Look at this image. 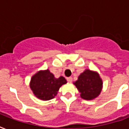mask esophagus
I'll use <instances>...</instances> for the list:
<instances>
[{
	"label": "esophagus",
	"instance_id": "1",
	"mask_svg": "<svg viewBox=\"0 0 129 129\" xmlns=\"http://www.w3.org/2000/svg\"><path fill=\"white\" fill-rule=\"evenodd\" d=\"M67 81H68V82H72V77L67 78Z\"/></svg>",
	"mask_w": 129,
	"mask_h": 129
}]
</instances>
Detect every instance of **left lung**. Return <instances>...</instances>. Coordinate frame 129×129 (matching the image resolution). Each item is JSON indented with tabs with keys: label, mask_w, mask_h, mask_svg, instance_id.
Returning <instances> with one entry per match:
<instances>
[{
	"label": "left lung",
	"mask_w": 129,
	"mask_h": 129,
	"mask_svg": "<svg viewBox=\"0 0 129 129\" xmlns=\"http://www.w3.org/2000/svg\"><path fill=\"white\" fill-rule=\"evenodd\" d=\"M80 96L85 100H93L100 94L102 88V81L98 73L86 70L74 83Z\"/></svg>",
	"instance_id": "1"
}]
</instances>
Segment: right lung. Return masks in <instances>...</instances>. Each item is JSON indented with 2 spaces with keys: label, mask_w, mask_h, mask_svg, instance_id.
Listing matches in <instances>:
<instances>
[{
  "label": "right lung",
  "mask_w": 129,
  "mask_h": 129,
  "mask_svg": "<svg viewBox=\"0 0 129 129\" xmlns=\"http://www.w3.org/2000/svg\"><path fill=\"white\" fill-rule=\"evenodd\" d=\"M66 83L63 77L55 78L53 74L47 70L40 71L32 77L30 87L36 97L41 100H49L54 98L59 88Z\"/></svg>",
  "instance_id": "1"
}]
</instances>
